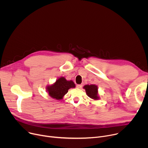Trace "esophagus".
Segmentation results:
<instances>
[{
    "label": "esophagus",
    "instance_id": "obj_1",
    "mask_svg": "<svg viewBox=\"0 0 148 148\" xmlns=\"http://www.w3.org/2000/svg\"><path fill=\"white\" fill-rule=\"evenodd\" d=\"M82 86L81 85V84H78V85L76 86V87L78 88H82Z\"/></svg>",
    "mask_w": 148,
    "mask_h": 148
}]
</instances>
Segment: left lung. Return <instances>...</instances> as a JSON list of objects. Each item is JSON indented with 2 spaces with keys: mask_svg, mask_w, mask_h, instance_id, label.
Masks as SVG:
<instances>
[{
  "mask_svg": "<svg viewBox=\"0 0 148 148\" xmlns=\"http://www.w3.org/2000/svg\"><path fill=\"white\" fill-rule=\"evenodd\" d=\"M84 88L86 90L87 95L94 99H98L99 98L98 95V87L95 85H86L84 87Z\"/></svg>",
  "mask_w": 148,
  "mask_h": 148,
  "instance_id": "obj_1",
  "label": "left lung"
}]
</instances>
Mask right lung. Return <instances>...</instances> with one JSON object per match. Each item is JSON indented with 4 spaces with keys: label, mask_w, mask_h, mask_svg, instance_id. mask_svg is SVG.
I'll return each instance as SVG.
<instances>
[{
    "label": "right lung",
    "mask_w": 148,
    "mask_h": 148,
    "mask_svg": "<svg viewBox=\"0 0 148 148\" xmlns=\"http://www.w3.org/2000/svg\"><path fill=\"white\" fill-rule=\"evenodd\" d=\"M75 84L72 81H67L65 78L61 77L53 85L48 87L47 90L51 97L57 99H61L70 88H75Z\"/></svg>",
    "instance_id": "add662e5"
}]
</instances>
